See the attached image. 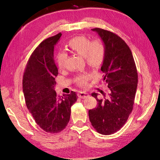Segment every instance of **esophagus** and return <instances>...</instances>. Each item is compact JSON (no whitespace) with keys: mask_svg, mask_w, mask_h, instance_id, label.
<instances>
[{"mask_svg":"<svg viewBox=\"0 0 160 160\" xmlns=\"http://www.w3.org/2000/svg\"><path fill=\"white\" fill-rule=\"evenodd\" d=\"M77 95H78L79 98L81 99H85V98H88V97L89 96V95L88 93H85V92H79V93L77 94Z\"/></svg>","mask_w":160,"mask_h":160,"instance_id":"esophagus-1","label":"esophagus"}]
</instances>
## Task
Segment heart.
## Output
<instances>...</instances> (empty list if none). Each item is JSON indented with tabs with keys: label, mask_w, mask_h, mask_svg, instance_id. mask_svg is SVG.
I'll return each mask as SVG.
<instances>
[{
	"label": "heart",
	"mask_w": 160,
	"mask_h": 160,
	"mask_svg": "<svg viewBox=\"0 0 160 160\" xmlns=\"http://www.w3.org/2000/svg\"><path fill=\"white\" fill-rule=\"evenodd\" d=\"M71 51L77 55L84 57L86 63L93 69H98L103 63L105 57V45L103 41L100 38L91 41L85 36H77L68 42ZM67 59V54L60 52L56 57V63L60 69L65 68ZM89 73L79 74L75 78L77 85L80 88H85L91 78Z\"/></svg>",
	"instance_id": "b5f03b06"
}]
</instances>
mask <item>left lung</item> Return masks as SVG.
<instances>
[{
	"instance_id": "8db88e82",
	"label": "left lung",
	"mask_w": 160,
	"mask_h": 160,
	"mask_svg": "<svg viewBox=\"0 0 160 160\" xmlns=\"http://www.w3.org/2000/svg\"><path fill=\"white\" fill-rule=\"evenodd\" d=\"M105 43V57L101 70L103 81L108 85L103 99L98 93L92 97L98 106L89 111L91 125L98 133L111 135L122 128L132 113L136 93L138 75L132 51L122 38L113 32L99 28H92Z\"/></svg>"
}]
</instances>
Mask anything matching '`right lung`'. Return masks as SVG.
<instances>
[{
    "mask_svg": "<svg viewBox=\"0 0 160 160\" xmlns=\"http://www.w3.org/2000/svg\"><path fill=\"white\" fill-rule=\"evenodd\" d=\"M62 34L42 41L32 52L23 74L22 89L26 105L35 122L47 133H57L68 124L71 108L77 99L75 92L63 97L54 89L58 69L54 47Z\"/></svg>",
    "mask_w": 160,
    "mask_h": 160,
    "instance_id": "right-lung-1",
    "label": "right lung"
}]
</instances>
